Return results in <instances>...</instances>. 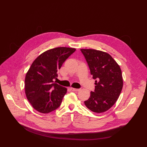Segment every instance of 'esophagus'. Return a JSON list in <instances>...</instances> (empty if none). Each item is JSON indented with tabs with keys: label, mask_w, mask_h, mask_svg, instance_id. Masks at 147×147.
Instances as JSON below:
<instances>
[{
	"label": "esophagus",
	"mask_w": 147,
	"mask_h": 147,
	"mask_svg": "<svg viewBox=\"0 0 147 147\" xmlns=\"http://www.w3.org/2000/svg\"><path fill=\"white\" fill-rule=\"evenodd\" d=\"M70 89H71V91H73V92H78V91H80V89H79V88H72V87H71Z\"/></svg>",
	"instance_id": "1"
}]
</instances>
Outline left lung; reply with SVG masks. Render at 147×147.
I'll return each mask as SVG.
<instances>
[{"mask_svg":"<svg viewBox=\"0 0 147 147\" xmlns=\"http://www.w3.org/2000/svg\"><path fill=\"white\" fill-rule=\"evenodd\" d=\"M95 80V87L85 101L86 107L96 113L111 108L119 96L123 86L119 65L109 54L94 49H81Z\"/></svg>","mask_w":147,"mask_h":147,"instance_id":"obj_1","label":"left lung"}]
</instances>
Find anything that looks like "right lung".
<instances>
[{
  "mask_svg": "<svg viewBox=\"0 0 147 147\" xmlns=\"http://www.w3.org/2000/svg\"><path fill=\"white\" fill-rule=\"evenodd\" d=\"M76 49L57 47L43 52L33 61L25 78V93L33 107L49 113L61 105L67 88L54 82L57 71Z\"/></svg>",
  "mask_w": 147,
  "mask_h": 147,
  "instance_id": "obj_1",
  "label": "right lung"
}]
</instances>
